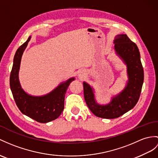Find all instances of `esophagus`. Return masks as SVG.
<instances>
[{
    "mask_svg": "<svg viewBox=\"0 0 158 158\" xmlns=\"http://www.w3.org/2000/svg\"><path fill=\"white\" fill-rule=\"evenodd\" d=\"M86 71L84 70H81L80 71H79L78 74V77L80 79V80H83L84 78V77L86 76Z\"/></svg>",
    "mask_w": 158,
    "mask_h": 158,
    "instance_id": "esophagus-1",
    "label": "esophagus"
}]
</instances>
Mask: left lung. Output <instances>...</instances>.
<instances>
[{
  "instance_id": "1",
  "label": "left lung",
  "mask_w": 158,
  "mask_h": 158,
  "mask_svg": "<svg viewBox=\"0 0 158 158\" xmlns=\"http://www.w3.org/2000/svg\"><path fill=\"white\" fill-rule=\"evenodd\" d=\"M114 49L127 66L128 80L121 92L111 97L106 105H100L95 98L94 88L83 82L84 99L91 112L97 117L115 118L128 112L135 106L143 86L144 73L141 62L140 53L137 45L126 34L115 36Z\"/></svg>"
}]
</instances>
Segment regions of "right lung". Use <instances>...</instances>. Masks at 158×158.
<instances>
[{
  "label": "right lung",
  "instance_id": "obj_1",
  "mask_svg": "<svg viewBox=\"0 0 158 158\" xmlns=\"http://www.w3.org/2000/svg\"><path fill=\"white\" fill-rule=\"evenodd\" d=\"M31 37L17 50L10 76V87L15 102L21 112L41 123L55 120L64 108L65 94L74 77L61 82L55 89L43 96H32L23 89L19 79L21 57Z\"/></svg>",
  "mask_w": 158,
  "mask_h": 158
}]
</instances>
